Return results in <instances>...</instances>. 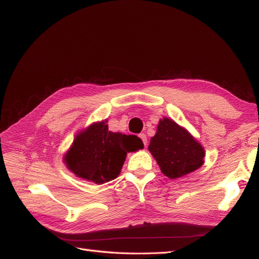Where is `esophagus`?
<instances>
[{"instance_id": "obj_1", "label": "esophagus", "mask_w": 259, "mask_h": 259, "mask_svg": "<svg viewBox=\"0 0 259 259\" xmlns=\"http://www.w3.org/2000/svg\"><path fill=\"white\" fill-rule=\"evenodd\" d=\"M139 137H140V139L143 140V143H144V145L146 147V145H147V136L145 134H139Z\"/></svg>"}]
</instances>
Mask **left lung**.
Segmentation results:
<instances>
[{
    "label": "left lung",
    "instance_id": "8db88e82",
    "mask_svg": "<svg viewBox=\"0 0 259 259\" xmlns=\"http://www.w3.org/2000/svg\"><path fill=\"white\" fill-rule=\"evenodd\" d=\"M148 149L162 173L170 179L190 174L204 163V148L186 128L168 117L160 120Z\"/></svg>",
    "mask_w": 259,
    "mask_h": 259
}]
</instances>
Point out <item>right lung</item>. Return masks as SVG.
Wrapping results in <instances>:
<instances>
[{"label": "right lung", "mask_w": 259, "mask_h": 259, "mask_svg": "<svg viewBox=\"0 0 259 259\" xmlns=\"http://www.w3.org/2000/svg\"><path fill=\"white\" fill-rule=\"evenodd\" d=\"M106 122L93 123L81 131L64 156L73 174L97 185L119 176L127 152L144 147L137 136L110 132Z\"/></svg>", "instance_id": "1"}]
</instances>
